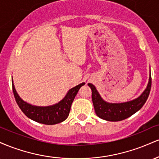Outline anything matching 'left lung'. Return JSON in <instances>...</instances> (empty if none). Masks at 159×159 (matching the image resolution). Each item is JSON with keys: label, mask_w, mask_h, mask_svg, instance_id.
Returning <instances> with one entry per match:
<instances>
[{"label": "left lung", "mask_w": 159, "mask_h": 159, "mask_svg": "<svg viewBox=\"0 0 159 159\" xmlns=\"http://www.w3.org/2000/svg\"><path fill=\"white\" fill-rule=\"evenodd\" d=\"M151 84L152 78L149 71V81L143 92L138 98L121 103L107 102L101 97L93 84L89 83L88 86L92 90V101L96 115L101 119L107 121L116 122L129 117L143 107L149 95Z\"/></svg>", "instance_id": "left-lung-1"}]
</instances>
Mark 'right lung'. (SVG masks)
<instances>
[{
    "mask_svg": "<svg viewBox=\"0 0 159 159\" xmlns=\"http://www.w3.org/2000/svg\"><path fill=\"white\" fill-rule=\"evenodd\" d=\"M12 90L18 105L22 112L28 118L37 123L45 125H54L62 123L68 117L72 102L77 95L78 90L85 83H81L70 89L64 98L58 103L50 106H36L26 102L16 92L13 80L12 78Z\"/></svg>",
    "mask_w": 159,
    "mask_h": 159,
    "instance_id": "1",
    "label": "right lung"
}]
</instances>
